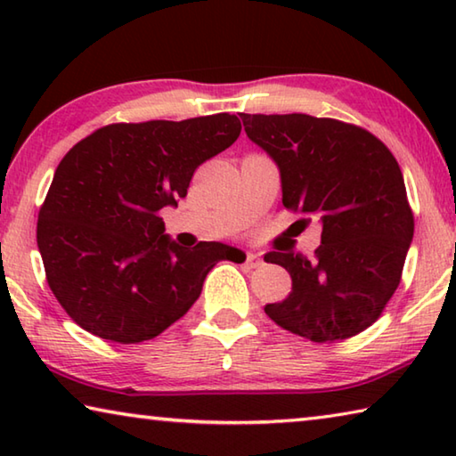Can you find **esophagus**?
I'll list each match as a JSON object with an SVG mask.
<instances>
[{"label":"esophagus","instance_id":"34e87169","mask_svg":"<svg viewBox=\"0 0 456 456\" xmlns=\"http://www.w3.org/2000/svg\"><path fill=\"white\" fill-rule=\"evenodd\" d=\"M245 261H247V265H251V267H257L264 264V259H261L259 253H253V251H247Z\"/></svg>","mask_w":456,"mask_h":456}]
</instances>
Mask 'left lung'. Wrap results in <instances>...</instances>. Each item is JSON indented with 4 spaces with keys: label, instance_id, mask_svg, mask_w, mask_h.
I'll use <instances>...</instances> for the list:
<instances>
[{
    "label": "left lung",
    "instance_id": "8db88e82",
    "mask_svg": "<svg viewBox=\"0 0 456 456\" xmlns=\"http://www.w3.org/2000/svg\"><path fill=\"white\" fill-rule=\"evenodd\" d=\"M247 136L280 168L289 211L318 217L315 257L269 251L291 293L265 314L312 342L360 334L380 318L403 275L414 235L404 176L368 130L310 114H241Z\"/></svg>",
    "mask_w": 456,
    "mask_h": 456
}]
</instances>
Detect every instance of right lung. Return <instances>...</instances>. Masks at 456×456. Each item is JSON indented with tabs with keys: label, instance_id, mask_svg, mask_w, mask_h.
<instances>
[{
	"label": "right lung",
	"instance_id": "right-lung-1",
	"mask_svg": "<svg viewBox=\"0 0 456 456\" xmlns=\"http://www.w3.org/2000/svg\"><path fill=\"white\" fill-rule=\"evenodd\" d=\"M239 133L229 112L120 122L60 160L37 215V249L52 293L80 328L118 344L152 339L191 310L215 264L243 257L217 241L176 245L159 217Z\"/></svg>",
	"mask_w": 456,
	"mask_h": 456
}]
</instances>
